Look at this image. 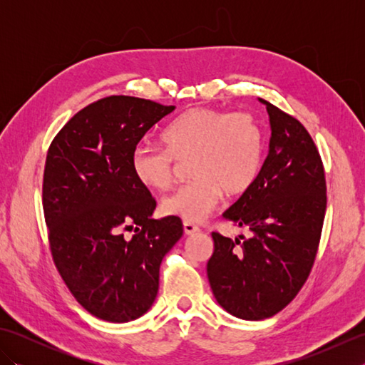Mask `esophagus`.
<instances>
[{
    "instance_id": "obj_1",
    "label": "esophagus",
    "mask_w": 365,
    "mask_h": 365,
    "mask_svg": "<svg viewBox=\"0 0 365 365\" xmlns=\"http://www.w3.org/2000/svg\"><path fill=\"white\" fill-rule=\"evenodd\" d=\"M183 230L187 235H191L195 234V232H199V226H196V224L191 221H183Z\"/></svg>"
}]
</instances>
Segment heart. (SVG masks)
<instances>
[{
    "instance_id": "heart-1",
    "label": "heart",
    "mask_w": 365,
    "mask_h": 365,
    "mask_svg": "<svg viewBox=\"0 0 365 365\" xmlns=\"http://www.w3.org/2000/svg\"><path fill=\"white\" fill-rule=\"evenodd\" d=\"M166 147L139 144L131 169L139 182L166 190L178 161H188V183L163 199L165 213L187 221H202L220 204L222 192L237 197L250 191L262 168L265 136L250 113L191 108L163 131Z\"/></svg>"
}]
</instances>
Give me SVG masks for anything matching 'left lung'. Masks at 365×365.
Returning a JSON list of instances; mask_svg holds the SVG:
<instances>
[{"label": "left lung", "mask_w": 365, "mask_h": 365, "mask_svg": "<svg viewBox=\"0 0 365 365\" xmlns=\"http://www.w3.org/2000/svg\"><path fill=\"white\" fill-rule=\"evenodd\" d=\"M269 152L250 191L224 220L250 230L227 238L213 232L207 263L216 301L243 320L276 315L311 274L327 213V178L312 136L293 115L267 100Z\"/></svg>", "instance_id": "obj_1"}]
</instances>
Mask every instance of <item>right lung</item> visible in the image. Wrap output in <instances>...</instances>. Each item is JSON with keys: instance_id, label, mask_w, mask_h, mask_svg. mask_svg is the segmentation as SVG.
Listing matches in <instances>:
<instances>
[{"instance_id": "right-lung-1", "label": "right lung", "mask_w": 365, "mask_h": 365, "mask_svg": "<svg viewBox=\"0 0 365 365\" xmlns=\"http://www.w3.org/2000/svg\"><path fill=\"white\" fill-rule=\"evenodd\" d=\"M174 110L130 96L100 98L46 152L42 205L54 267L100 320L125 323L149 311L161 260L183 234L178 216L150 218L157 200L131 169L138 143Z\"/></svg>"}]
</instances>
